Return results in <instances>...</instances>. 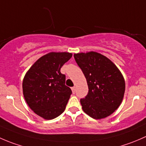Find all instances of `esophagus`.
Instances as JSON below:
<instances>
[{
    "mask_svg": "<svg viewBox=\"0 0 146 146\" xmlns=\"http://www.w3.org/2000/svg\"><path fill=\"white\" fill-rule=\"evenodd\" d=\"M71 90H72V92H73V93L74 94L75 92H76V88H75V87H72Z\"/></svg>",
    "mask_w": 146,
    "mask_h": 146,
    "instance_id": "34e87169",
    "label": "esophagus"
}]
</instances>
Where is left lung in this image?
I'll return each mask as SVG.
<instances>
[{
	"mask_svg": "<svg viewBox=\"0 0 146 146\" xmlns=\"http://www.w3.org/2000/svg\"><path fill=\"white\" fill-rule=\"evenodd\" d=\"M88 83V95L80 99L84 112L95 119L111 115L119 108L125 92L121 72L107 57L96 51L74 54Z\"/></svg>",
	"mask_w": 146,
	"mask_h": 146,
	"instance_id": "left-lung-1",
	"label": "left lung"
}]
</instances>
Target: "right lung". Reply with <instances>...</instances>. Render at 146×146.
<instances>
[{
    "instance_id": "right-lung-1",
    "label": "right lung",
    "mask_w": 146,
    "mask_h": 146,
    "mask_svg": "<svg viewBox=\"0 0 146 146\" xmlns=\"http://www.w3.org/2000/svg\"><path fill=\"white\" fill-rule=\"evenodd\" d=\"M72 53L51 52L42 56L29 68L23 81V92L29 108L44 119L50 120L64 111L72 91L65 85L61 73Z\"/></svg>"
}]
</instances>
